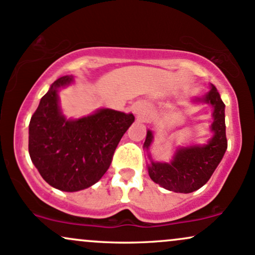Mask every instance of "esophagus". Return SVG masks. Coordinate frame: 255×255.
<instances>
[{
  "mask_svg": "<svg viewBox=\"0 0 255 255\" xmlns=\"http://www.w3.org/2000/svg\"><path fill=\"white\" fill-rule=\"evenodd\" d=\"M133 110H134V114H135L137 118H140V116H142L145 114V107L141 104L134 105Z\"/></svg>",
  "mask_w": 255,
  "mask_h": 255,
  "instance_id": "34e87169",
  "label": "esophagus"
}]
</instances>
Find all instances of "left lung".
<instances>
[{
	"mask_svg": "<svg viewBox=\"0 0 255 255\" xmlns=\"http://www.w3.org/2000/svg\"><path fill=\"white\" fill-rule=\"evenodd\" d=\"M194 103H207L213 108L211 131L213 136L205 145H193L178 147L172 160L169 163L153 162L147 164L148 175L153 182L168 191L176 193H192L201 188L216 170L228 147L225 135V105L217 89L211 85V90L203 98H194ZM153 140V134L147 130L144 148L148 152Z\"/></svg>",
	"mask_w": 255,
	"mask_h": 255,
	"instance_id": "1",
	"label": "left lung"
}]
</instances>
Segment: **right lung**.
<instances>
[{
    "instance_id": "right-lung-1",
    "label": "right lung",
    "mask_w": 255,
    "mask_h": 255,
    "mask_svg": "<svg viewBox=\"0 0 255 255\" xmlns=\"http://www.w3.org/2000/svg\"><path fill=\"white\" fill-rule=\"evenodd\" d=\"M73 77L57 79L40 99L28 126V152L40 176L63 192H78L107 172L120 140L134 122L133 114L99 109L68 120L60 108L58 89Z\"/></svg>"
}]
</instances>
